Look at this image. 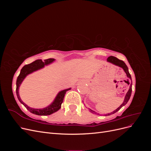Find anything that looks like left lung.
<instances>
[{
    "instance_id": "1",
    "label": "left lung",
    "mask_w": 151,
    "mask_h": 151,
    "mask_svg": "<svg viewBox=\"0 0 151 151\" xmlns=\"http://www.w3.org/2000/svg\"><path fill=\"white\" fill-rule=\"evenodd\" d=\"M107 61H108V62H111V63H113V64H115V65H118V66H119V67H122V68H123V69L124 70L125 72L126 73V74H127V77H129V78H130V79L132 80L131 76H130V73H129V68H128V67H127V65L125 64V63L124 62L122 61V60H119V59L117 58L116 57H113V56H110V57H109L108 58V59H107ZM132 83L130 84L129 90L128 91V92H127V94H126L125 98L124 101H123V103L120 105V106L119 107H118L116 109H115V111H113V112H111V113H108L107 115H106L105 116H106V115H112V114L115 113H116V112H117L118 110H120V109L122 108V107H123V106H125V105L127 103V102L129 101V99H130V98L131 94H132ZM89 110H90V111H91V113L96 114V112H95V111H93L92 109H89Z\"/></svg>"
}]
</instances>
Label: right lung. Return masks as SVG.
Instances as JSON below:
<instances>
[{
  "mask_svg": "<svg viewBox=\"0 0 151 151\" xmlns=\"http://www.w3.org/2000/svg\"><path fill=\"white\" fill-rule=\"evenodd\" d=\"M54 60L55 59L53 58L46 59V60H45L44 62H43L42 60H35V62L29 63V64L26 65L22 67V69L21 70V72L19 76L17 77V81H16V94H17V98L19 99V101L24 105L29 111H30L31 113L33 114H35V115H49L58 111V109L61 108V104L63 103V98H64L66 92L67 91L70 89H70H67L60 91V92L57 94L56 98L54 100V101L50 104V106L43 109L31 108L28 106H27L25 103H23V101H22V100L19 97V87L21 85L22 81H23L24 79L26 77V76L31 74V73H32L34 71L40 69V68H43L45 65L49 64V63H52Z\"/></svg>",
  "mask_w": 151,
  "mask_h": 151,
  "instance_id": "add662e5",
  "label": "right lung"
}]
</instances>
